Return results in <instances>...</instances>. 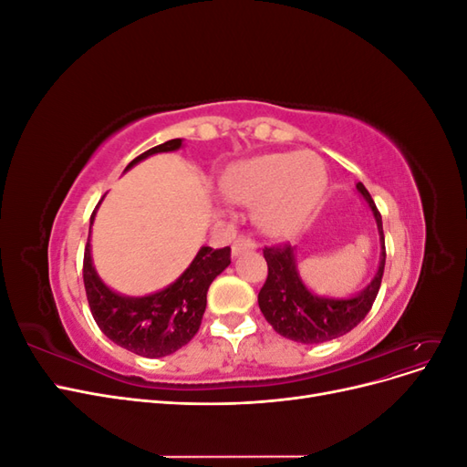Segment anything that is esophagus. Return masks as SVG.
<instances>
[{
    "instance_id": "34e87169",
    "label": "esophagus",
    "mask_w": 467,
    "mask_h": 467,
    "mask_svg": "<svg viewBox=\"0 0 467 467\" xmlns=\"http://www.w3.org/2000/svg\"><path fill=\"white\" fill-rule=\"evenodd\" d=\"M255 247H257V245H255V242H253L251 237H247V235H237V237L234 239V245H232V255L237 257V255H242V253H245V251H253Z\"/></svg>"
}]
</instances>
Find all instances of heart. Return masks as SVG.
<instances>
[{
    "label": "heart",
    "instance_id": "b5f03b06",
    "mask_svg": "<svg viewBox=\"0 0 467 467\" xmlns=\"http://www.w3.org/2000/svg\"><path fill=\"white\" fill-rule=\"evenodd\" d=\"M222 192L239 204H257L261 228L275 235L294 232L314 214L327 189V167L316 151L266 153L230 169Z\"/></svg>",
    "mask_w": 467,
    "mask_h": 467
}]
</instances>
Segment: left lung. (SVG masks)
Segmentation results:
<instances>
[{"label":"left lung","instance_id":"8db88e82","mask_svg":"<svg viewBox=\"0 0 467 467\" xmlns=\"http://www.w3.org/2000/svg\"><path fill=\"white\" fill-rule=\"evenodd\" d=\"M357 191L368 202L379 232V266L372 282L360 294L352 298H319L304 285L298 266H296L294 247L282 244L275 247H265L263 255L268 266V275L259 292V307L265 319L273 325V329L296 343L314 345L325 343L355 329L357 325L370 312L376 300L381 276L386 266V242L384 228H381V214L378 212L370 192L362 182Z\"/></svg>","mask_w":467,"mask_h":467}]
</instances>
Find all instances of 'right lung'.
Wrapping results in <instances>:
<instances>
[{
  "label": "right lung",
  "mask_w": 467,
  "mask_h": 467,
  "mask_svg": "<svg viewBox=\"0 0 467 467\" xmlns=\"http://www.w3.org/2000/svg\"><path fill=\"white\" fill-rule=\"evenodd\" d=\"M181 146V138L169 140V142L138 155L126 169H130L153 153L175 151ZM101 201H99V204H101ZM95 212L97 208L91 214L89 234ZM230 253V247H202L196 253L187 271L173 285L155 294L142 296V298H132V296L112 292L99 278L91 261V245L88 239L86 255H83V285H86L88 302L95 323L112 343L134 352V355L146 358L173 355L199 331L206 309V292L212 280L232 263Z\"/></svg>",
  "instance_id": "obj_1"
}]
</instances>
